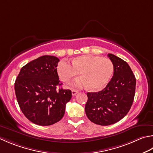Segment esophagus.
<instances>
[{
  "instance_id": "esophagus-1",
  "label": "esophagus",
  "mask_w": 153,
  "mask_h": 153,
  "mask_svg": "<svg viewBox=\"0 0 153 153\" xmlns=\"http://www.w3.org/2000/svg\"><path fill=\"white\" fill-rule=\"evenodd\" d=\"M77 93H78V91L76 90V89H71V94L72 95H76Z\"/></svg>"
}]
</instances>
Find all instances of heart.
<instances>
[{
    "label": "heart",
    "mask_w": 153,
    "mask_h": 153,
    "mask_svg": "<svg viewBox=\"0 0 153 153\" xmlns=\"http://www.w3.org/2000/svg\"><path fill=\"white\" fill-rule=\"evenodd\" d=\"M71 64L66 60H62L57 68L60 79L70 83L79 73L82 78L77 79L75 85H87L91 91L103 89L109 82L114 71L113 62L109 58L101 56L85 54L77 56Z\"/></svg>",
    "instance_id": "obj_1"
}]
</instances>
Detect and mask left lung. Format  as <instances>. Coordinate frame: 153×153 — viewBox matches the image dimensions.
Returning a JSON list of instances; mask_svg holds the SVG:
<instances>
[{
  "mask_svg": "<svg viewBox=\"0 0 153 153\" xmlns=\"http://www.w3.org/2000/svg\"><path fill=\"white\" fill-rule=\"evenodd\" d=\"M114 73L103 90L88 93L85 111L88 118L103 126L114 124L126 115L132 105L135 94L136 79L127 63L112 53Z\"/></svg>",
  "mask_w": 153,
  "mask_h": 153,
  "instance_id": "left-lung-1",
  "label": "left lung"
}]
</instances>
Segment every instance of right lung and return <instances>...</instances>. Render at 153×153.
<instances>
[{"mask_svg": "<svg viewBox=\"0 0 153 153\" xmlns=\"http://www.w3.org/2000/svg\"><path fill=\"white\" fill-rule=\"evenodd\" d=\"M59 59L43 56L23 66L14 83L20 108L33 123L48 126L60 121L65 105L71 98L70 89H57L61 85L57 72Z\"/></svg>", "mask_w": 153, "mask_h": 153, "instance_id": "add662e5", "label": "right lung"}]
</instances>
